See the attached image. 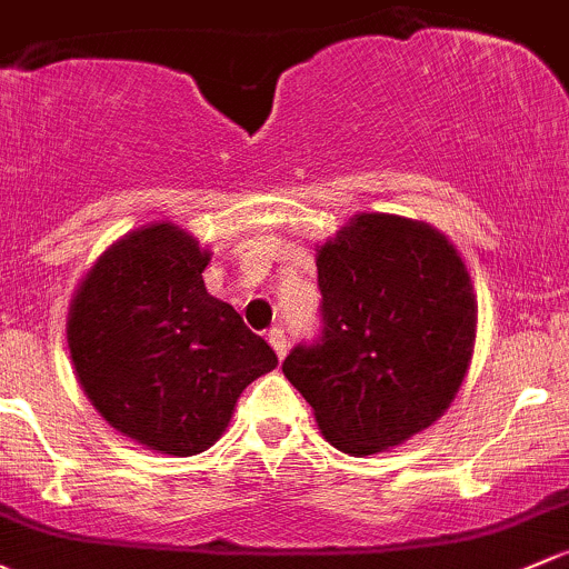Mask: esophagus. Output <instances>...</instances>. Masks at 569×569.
Wrapping results in <instances>:
<instances>
[{
	"label": "esophagus",
	"mask_w": 569,
	"mask_h": 569,
	"mask_svg": "<svg viewBox=\"0 0 569 569\" xmlns=\"http://www.w3.org/2000/svg\"><path fill=\"white\" fill-rule=\"evenodd\" d=\"M267 340H269V346L274 349V355L283 360V357H286V332L280 330V327H272V330L267 332Z\"/></svg>",
	"instance_id": "esophagus-1"
}]
</instances>
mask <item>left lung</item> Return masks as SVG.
<instances>
[{"label": "left lung", "instance_id": "obj_1", "mask_svg": "<svg viewBox=\"0 0 569 569\" xmlns=\"http://www.w3.org/2000/svg\"><path fill=\"white\" fill-rule=\"evenodd\" d=\"M321 335L283 373L321 433L373 456L433 426L469 370L477 300L458 250L422 220L355 214L316 256Z\"/></svg>", "mask_w": 569, "mask_h": 569}]
</instances>
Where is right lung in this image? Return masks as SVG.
<instances>
[{"instance_id":"right-lung-1","label":"right lung","mask_w":569,"mask_h":569,"mask_svg":"<svg viewBox=\"0 0 569 569\" xmlns=\"http://www.w3.org/2000/svg\"><path fill=\"white\" fill-rule=\"evenodd\" d=\"M207 250L174 223L111 244L68 313L76 376L103 420L149 450L196 456L223 436L237 398L278 357L207 291Z\"/></svg>"}]
</instances>
